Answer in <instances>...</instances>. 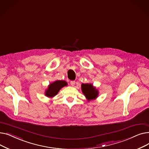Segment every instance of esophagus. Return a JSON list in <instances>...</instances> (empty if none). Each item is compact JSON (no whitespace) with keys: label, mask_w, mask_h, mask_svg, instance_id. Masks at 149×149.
<instances>
[{"label":"esophagus","mask_w":149,"mask_h":149,"mask_svg":"<svg viewBox=\"0 0 149 149\" xmlns=\"http://www.w3.org/2000/svg\"><path fill=\"white\" fill-rule=\"evenodd\" d=\"M70 85L71 86H74L75 85V81H70Z\"/></svg>","instance_id":"esophagus-1"}]
</instances>
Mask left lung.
I'll return each mask as SVG.
<instances>
[{
	"label": "left lung",
	"mask_w": 149,
	"mask_h": 149,
	"mask_svg": "<svg viewBox=\"0 0 149 149\" xmlns=\"http://www.w3.org/2000/svg\"><path fill=\"white\" fill-rule=\"evenodd\" d=\"M81 91L88 101L96 99L99 95V91L91 83L81 84Z\"/></svg>",
	"instance_id": "left-lung-1"
}]
</instances>
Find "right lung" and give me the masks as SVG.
<instances>
[{
    "label": "right lung",
    "mask_w": 149,
    "mask_h": 149,
    "mask_svg": "<svg viewBox=\"0 0 149 149\" xmlns=\"http://www.w3.org/2000/svg\"><path fill=\"white\" fill-rule=\"evenodd\" d=\"M67 85L68 83L65 80L55 81L48 85V88L45 90V95L47 97L53 98L57 95V93L62 88L66 86Z\"/></svg>",
    "instance_id": "add662e5"
}]
</instances>
